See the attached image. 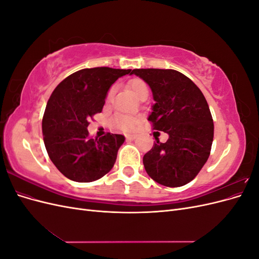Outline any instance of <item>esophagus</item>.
Here are the masks:
<instances>
[{
    "label": "esophagus",
    "mask_w": 259,
    "mask_h": 259,
    "mask_svg": "<svg viewBox=\"0 0 259 259\" xmlns=\"http://www.w3.org/2000/svg\"><path fill=\"white\" fill-rule=\"evenodd\" d=\"M137 136H138L137 134H127L125 137H126V139H128V140H134L137 138Z\"/></svg>",
    "instance_id": "1"
}]
</instances>
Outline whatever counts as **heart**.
Segmentation results:
<instances>
[{"label":"heart","instance_id":"b5f03b06","mask_svg":"<svg viewBox=\"0 0 259 259\" xmlns=\"http://www.w3.org/2000/svg\"><path fill=\"white\" fill-rule=\"evenodd\" d=\"M127 88L138 99L147 97L149 94V90L146 82L142 79H139V77H134V79L130 80L127 83ZM113 92H114L113 89L109 90L106 97L107 101H110L112 99ZM137 122H138L137 117L131 116V115H116L113 119V123L115 126L122 130H132L137 124Z\"/></svg>","mask_w":259,"mask_h":259}]
</instances>
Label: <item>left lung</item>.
I'll return each instance as SVG.
<instances>
[{
	"mask_svg": "<svg viewBox=\"0 0 259 259\" xmlns=\"http://www.w3.org/2000/svg\"><path fill=\"white\" fill-rule=\"evenodd\" d=\"M150 86L155 104L148 121L153 130L166 133L158 137L144 155L147 174L166 187H182L199 174L206 163L214 138V123L207 101L189 77L173 69H134Z\"/></svg>",
	"mask_w": 259,
	"mask_h": 259,
	"instance_id": "8db88e82",
	"label": "left lung"
}]
</instances>
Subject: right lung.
I'll list each match as a JSON object with an SVG mask.
<instances>
[{
	"label": "right lung",
	"instance_id": "obj_1",
	"mask_svg": "<svg viewBox=\"0 0 259 259\" xmlns=\"http://www.w3.org/2000/svg\"><path fill=\"white\" fill-rule=\"evenodd\" d=\"M131 69L86 68L67 76L54 90L45 108L42 132L46 151L60 173L77 183H91L113 167L124 136L90 137V119L100 113L110 86Z\"/></svg>",
	"mask_w": 259,
	"mask_h": 259
}]
</instances>
